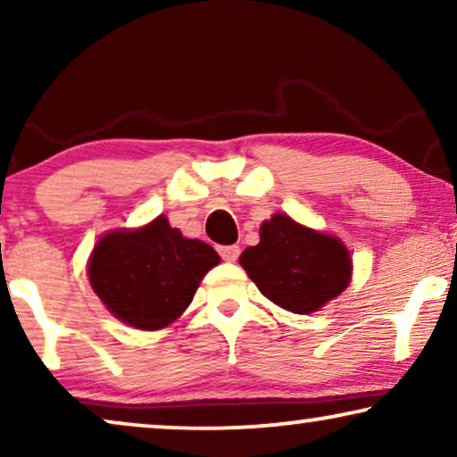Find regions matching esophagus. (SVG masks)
Masks as SVG:
<instances>
[{"instance_id": "esophagus-1", "label": "esophagus", "mask_w": 457, "mask_h": 457, "mask_svg": "<svg viewBox=\"0 0 457 457\" xmlns=\"http://www.w3.org/2000/svg\"><path fill=\"white\" fill-rule=\"evenodd\" d=\"M218 252H220L224 262H235L237 258H239L241 249H239V245H222V247H218Z\"/></svg>"}]
</instances>
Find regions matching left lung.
<instances>
[{"label":"left lung","mask_w":457,"mask_h":457,"mask_svg":"<svg viewBox=\"0 0 457 457\" xmlns=\"http://www.w3.org/2000/svg\"><path fill=\"white\" fill-rule=\"evenodd\" d=\"M241 266L260 293L293 314H312L352 280V258L341 239L274 214L260 243L241 253Z\"/></svg>","instance_id":"1"}]
</instances>
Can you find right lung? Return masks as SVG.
<instances>
[{
  "label": "right lung",
  "instance_id": "right-lung-1",
  "mask_svg": "<svg viewBox=\"0 0 457 457\" xmlns=\"http://www.w3.org/2000/svg\"><path fill=\"white\" fill-rule=\"evenodd\" d=\"M220 258L158 216L141 228L110 230L89 260L93 291L129 327L158 330L177 320Z\"/></svg>",
  "mask_w": 457,
  "mask_h": 457
}]
</instances>
